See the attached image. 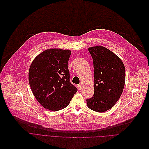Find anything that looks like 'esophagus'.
I'll list each match as a JSON object with an SVG mask.
<instances>
[{
	"label": "esophagus",
	"instance_id": "34e87169",
	"mask_svg": "<svg viewBox=\"0 0 149 149\" xmlns=\"http://www.w3.org/2000/svg\"><path fill=\"white\" fill-rule=\"evenodd\" d=\"M82 88V85H78V89L81 90Z\"/></svg>",
	"mask_w": 149,
	"mask_h": 149
}]
</instances>
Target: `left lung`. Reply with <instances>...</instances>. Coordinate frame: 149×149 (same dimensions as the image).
Returning a JSON list of instances; mask_svg holds the SVG:
<instances>
[{"mask_svg": "<svg viewBox=\"0 0 149 149\" xmlns=\"http://www.w3.org/2000/svg\"><path fill=\"white\" fill-rule=\"evenodd\" d=\"M93 61L95 93L87 100L91 110L104 112L115 105L121 97L125 81V67L115 53L102 46L88 48Z\"/></svg>", "mask_w": 149, "mask_h": 149, "instance_id": "left-lung-1", "label": "left lung"}]
</instances>
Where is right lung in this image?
Listing matches in <instances>:
<instances>
[{"mask_svg":"<svg viewBox=\"0 0 149 149\" xmlns=\"http://www.w3.org/2000/svg\"><path fill=\"white\" fill-rule=\"evenodd\" d=\"M69 49H48L32 62L28 81L33 93L45 109L58 111L68 105L77 89L70 81Z\"/></svg>","mask_w":149,"mask_h":149,"instance_id":"right-lung-1","label":"right lung"}]
</instances>
